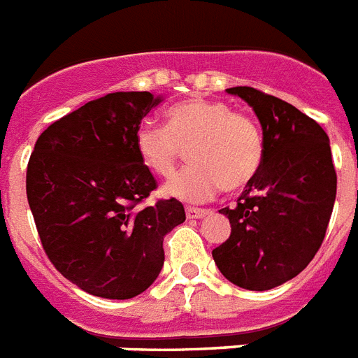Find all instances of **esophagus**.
Instances as JSON below:
<instances>
[{"mask_svg":"<svg viewBox=\"0 0 358 358\" xmlns=\"http://www.w3.org/2000/svg\"><path fill=\"white\" fill-rule=\"evenodd\" d=\"M185 215H187L189 220H198V218H203L206 215H209V211L207 209H198V207H187Z\"/></svg>","mask_w":358,"mask_h":358,"instance_id":"esophagus-1","label":"esophagus"}]
</instances>
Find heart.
I'll return each mask as SVG.
<instances>
[{"mask_svg": "<svg viewBox=\"0 0 358 358\" xmlns=\"http://www.w3.org/2000/svg\"><path fill=\"white\" fill-rule=\"evenodd\" d=\"M134 143L142 164L158 176H171L189 149V165L164 185L162 193L182 202H206L222 187L238 191L258 174L264 136L251 116L227 103L189 98L167 110V125L143 120Z\"/></svg>", "mask_w": 358, "mask_h": 358, "instance_id": "1", "label": "heart"}]
</instances>
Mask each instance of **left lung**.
Here are the masks:
<instances>
[{
    "mask_svg": "<svg viewBox=\"0 0 358 358\" xmlns=\"http://www.w3.org/2000/svg\"><path fill=\"white\" fill-rule=\"evenodd\" d=\"M225 91L253 107L262 125L264 162L235 209H220L231 235L213 249V258L235 286L273 289L313 260L326 235L337 194L329 138L280 98L253 87Z\"/></svg>",
    "mask_w": 358,
    "mask_h": 358,
    "instance_id": "8db88e82",
    "label": "left lung"
}]
</instances>
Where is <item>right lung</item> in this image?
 Masks as SVG:
<instances>
[{"label": "right lung", "instance_id": "right-lung-1", "mask_svg": "<svg viewBox=\"0 0 358 358\" xmlns=\"http://www.w3.org/2000/svg\"><path fill=\"white\" fill-rule=\"evenodd\" d=\"M151 92H110L40 134L27 167V198L54 267L101 299L140 295L164 266V236L185 220L178 200L138 209L156 189L134 143Z\"/></svg>", "mask_w": 358, "mask_h": 358}]
</instances>
